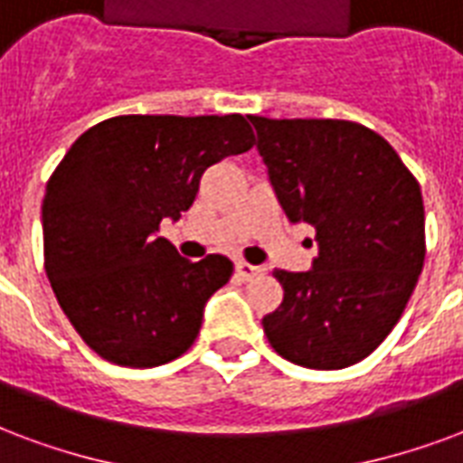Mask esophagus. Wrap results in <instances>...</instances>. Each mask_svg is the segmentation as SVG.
<instances>
[{
    "label": "esophagus",
    "instance_id": "obj_1",
    "mask_svg": "<svg viewBox=\"0 0 463 463\" xmlns=\"http://www.w3.org/2000/svg\"><path fill=\"white\" fill-rule=\"evenodd\" d=\"M236 273L249 280V278H253V276H260V273H263V269L253 266V263H246V260H236Z\"/></svg>",
    "mask_w": 463,
    "mask_h": 463
}]
</instances>
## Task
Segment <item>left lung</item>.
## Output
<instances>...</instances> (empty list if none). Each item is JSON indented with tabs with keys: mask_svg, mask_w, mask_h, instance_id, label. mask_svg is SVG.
Returning a JSON list of instances; mask_svg holds the SVG:
<instances>
[{
	"mask_svg": "<svg viewBox=\"0 0 463 463\" xmlns=\"http://www.w3.org/2000/svg\"><path fill=\"white\" fill-rule=\"evenodd\" d=\"M288 219L315 227L305 273L276 270L283 302L263 317L270 346L298 366L366 359L398 325L425 263L415 175L376 131L344 119L249 117Z\"/></svg>",
	"mask_w": 463,
	"mask_h": 463,
	"instance_id": "obj_1",
	"label": "left lung"
}]
</instances>
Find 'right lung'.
I'll use <instances>...</instances> for the list:
<instances>
[{
	"label": "right lung",
	"mask_w": 463,
	"mask_h": 463,
	"mask_svg": "<svg viewBox=\"0 0 463 463\" xmlns=\"http://www.w3.org/2000/svg\"><path fill=\"white\" fill-rule=\"evenodd\" d=\"M253 141L241 114H127L87 128L58 163L41 212L46 276L102 359L151 368L193 346L234 263H193L158 229L190 210L204 170Z\"/></svg>",
	"instance_id": "right-lung-1"
}]
</instances>
